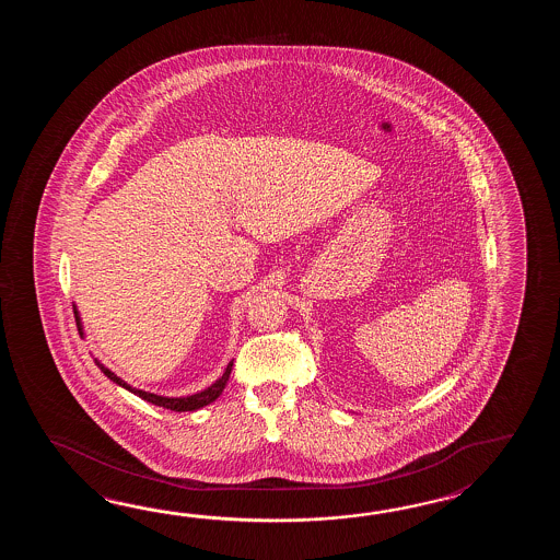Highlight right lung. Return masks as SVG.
<instances>
[{
	"label": "right lung",
	"instance_id": "obj_1",
	"mask_svg": "<svg viewBox=\"0 0 560 560\" xmlns=\"http://www.w3.org/2000/svg\"><path fill=\"white\" fill-rule=\"evenodd\" d=\"M73 314H75V322H78V330L82 332L84 328H82V320H80V312L78 308L73 306ZM95 364H97V369L102 370L104 374H106L107 378L112 382H116L118 386L121 388H126V390H130L131 394H136V396H140L142 400L145 402H152L155 406H162V408H167V410H174V412H194V410H198V408H203V406L210 405V402H214L215 398L222 394V390L226 388L228 378H230V372H232V366H234V360H230L228 362L226 370H224V374L214 382V384H210L208 388H203L200 393L190 394V396H178V398H174V396H160V394L154 393H145V390H140V388H133L130 386L128 382L121 381L119 376H116L112 370L106 369L97 358H95Z\"/></svg>",
	"mask_w": 560,
	"mask_h": 560
}]
</instances>
